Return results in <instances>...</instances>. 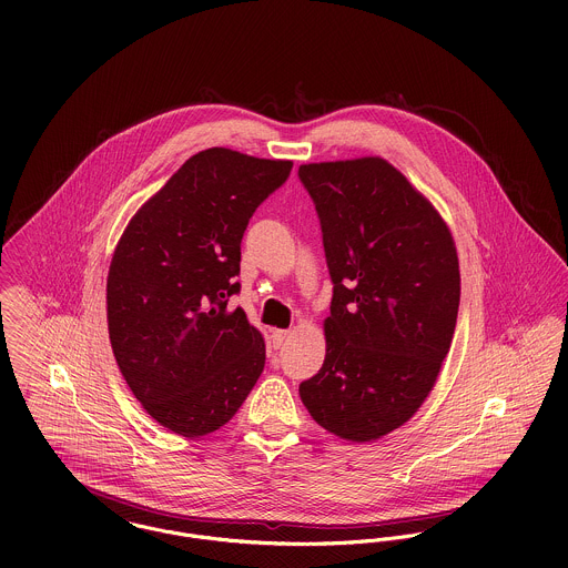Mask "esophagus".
<instances>
[{
  "label": "esophagus",
  "instance_id": "obj_1",
  "mask_svg": "<svg viewBox=\"0 0 568 568\" xmlns=\"http://www.w3.org/2000/svg\"><path fill=\"white\" fill-rule=\"evenodd\" d=\"M286 338H288V329H273V332H271V343H273L275 349H277Z\"/></svg>",
  "mask_w": 568,
  "mask_h": 568
}]
</instances>
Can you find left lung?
Here are the masks:
<instances>
[{
    "instance_id": "obj_1",
    "label": "left lung",
    "mask_w": 568,
    "mask_h": 568,
    "mask_svg": "<svg viewBox=\"0 0 568 568\" xmlns=\"http://www.w3.org/2000/svg\"><path fill=\"white\" fill-rule=\"evenodd\" d=\"M332 280L325 361L300 385L325 430L372 442L419 408L450 349L459 262L433 205L381 158L306 163Z\"/></svg>"
}]
</instances>
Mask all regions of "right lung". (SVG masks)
<instances>
[{"instance_id": "obj_1", "label": "right lung", "mask_w": 568, "mask_h": 568, "mask_svg": "<svg viewBox=\"0 0 568 568\" xmlns=\"http://www.w3.org/2000/svg\"><path fill=\"white\" fill-rule=\"evenodd\" d=\"M293 162L207 149L133 216L106 277L109 338L133 396L162 426L199 437L234 417L264 369L262 334L241 293L253 212Z\"/></svg>"}]
</instances>
